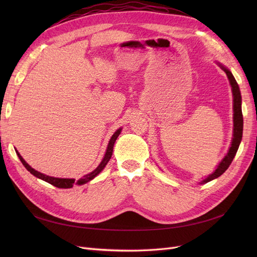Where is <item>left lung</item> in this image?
<instances>
[{"mask_svg": "<svg viewBox=\"0 0 257 257\" xmlns=\"http://www.w3.org/2000/svg\"><path fill=\"white\" fill-rule=\"evenodd\" d=\"M220 67L223 69V71L226 73L229 83L231 85V91H232V96H234V134H232V141H231V146L229 148V150L221 163L219 166L216 167L214 172L209 175L205 180L201 183H207L209 181L213 180V179L220 177L222 174L225 173L229 165L231 164L232 160H234L235 155L237 153V150L239 148V145L241 143V139H242V131H243V116H242V110H241V94H240V90H239V85L235 79V77L232 76L229 69H227L222 64H220Z\"/></svg>", "mask_w": 257, "mask_h": 257, "instance_id": "left-lung-1", "label": "left lung"}]
</instances>
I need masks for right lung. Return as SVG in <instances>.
Wrapping results in <instances>:
<instances>
[{"label":"right lung","instance_id":"1","mask_svg":"<svg viewBox=\"0 0 257 257\" xmlns=\"http://www.w3.org/2000/svg\"><path fill=\"white\" fill-rule=\"evenodd\" d=\"M121 130H122V128L116 130L115 133L111 136L110 141H109V144H108V146H107V150H106V153H105V157H104L103 161L100 162V164L96 167V169L93 170L92 173L83 176V178L79 179V180L77 181V182H75V179L54 178V177H49V176H47V175H44V174H42V173H40V172H37V170H35L34 168L31 167V166L28 164V163L22 159V157L18 153V151H17V155H18V158L20 159V161H21V163L23 164V166H25V167L29 170V172H30L31 174H32L33 176H35L36 178H40V179H42V180H44V181H46V182H48V183L52 184L53 186H57V188H60V189H69V188H73V185H74L75 183L81 185V184H84V183H87V182L91 181L93 178H95L100 172H102V170L105 168V166L107 165V163L109 162V160H110V158H111L112 150H113V145H114V143H115V141H116V138H118V136L120 135Z\"/></svg>","mask_w":257,"mask_h":257}]
</instances>
